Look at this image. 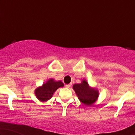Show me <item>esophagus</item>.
I'll list each match as a JSON object with an SVG mask.
<instances>
[{"instance_id":"34e87169","label":"esophagus","mask_w":135,"mask_h":135,"mask_svg":"<svg viewBox=\"0 0 135 135\" xmlns=\"http://www.w3.org/2000/svg\"><path fill=\"white\" fill-rule=\"evenodd\" d=\"M71 86V84H68V85H65V86H66V88H69Z\"/></svg>"}]
</instances>
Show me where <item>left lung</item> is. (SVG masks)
<instances>
[{
	"label": "left lung",
	"mask_w": 135,
	"mask_h": 135,
	"mask_svg": "<svg viewBox=\"0 0 135 135\" xmlns=\"http://www.w3.org/2000/svg\"><path fill=\"white\" fill-rule=\"evenodd\" d=\"M73 89L79 100L86 106H91L97 100L99 92L97 89L90 87L85 80H83L81 84H74Z\"/></svg>",
	"instance_id": "1"
}]
</instances>
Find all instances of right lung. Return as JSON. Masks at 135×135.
<instances>
[{
	"instance_id": "right-lung-1",
	"label": "right lung",
	"mask_w": 135,
	"mask_h": 135,
	"mask_svg": "<svg viewBox=\"0 0 135 135\" xmlns=\"http://www.w3.org/2000/svg\"><path fill=\"white\" fill-rule=\"evenodd\" d=\"M62 86H64V84L61 81H55L53 79H50L35 90V95L42 102L47 101L51 98L53 93L58 88Z\"/></svg>"
}]
</instances>
